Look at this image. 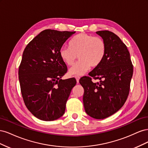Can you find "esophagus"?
Listing matches in <instances>:
<instances>
[{"mask_svg":"<svg viewBox=\"0 0 148 148\" xmlns=\"http://www.w3.org/2000/svg\"><path fill=\"white\" fill-rule=\"evenodd\" d=\"M75 78H76V79H77V82L79 83V78H80L79 76H78V75L75 76Z\"/></svg>","mask_w":148,"mask_h":148,"instance_id":"34e87169","label":"esophagus"}]
</instances>
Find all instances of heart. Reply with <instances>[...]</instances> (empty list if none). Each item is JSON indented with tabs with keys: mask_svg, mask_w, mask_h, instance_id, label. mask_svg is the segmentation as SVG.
<instances>
[{
	"mask_svg": "<svg viewBox=\"0 0 148 148\" xmlns=\"http://www.w3.org/2000/svg\"><path fill=\"white\" fill-rule=\"evenodd\" d=\"M104 39L86 33H80L70 42V46H62L59 51L61 59L67 65H71L76 59L79 60L69 70L71 75H81L90 66L96 67L104 60L106 53Z\"/></svg>",
	"mask_w": 148,
	"mask_h": 148,
	"instance_id": "1",
	"label": "heart"
}]
</instances>
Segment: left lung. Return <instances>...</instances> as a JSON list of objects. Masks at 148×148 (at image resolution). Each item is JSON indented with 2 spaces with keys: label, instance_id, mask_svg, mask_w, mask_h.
<instances>
[{
  "label": "left lung",
  "instance_id": "1",
  "mask_svg": "<svg viewBox=\"0 0 148 148\" xmlns=\"http://www.w3.org/2000/svg\"><path fill=\"white\" fill-rule=\"evenodd\" d=\"M96 33L106 44V53L99 65L89 77H83L79 83L84 88V110L96 119H104L122 107L129 95L133 67L126 45L119 36L109 31ZM100 82L93 83L92 78Z\"/></svg>",
  "mask_w": 148,
  "mask_h": 148
}]
</instances>
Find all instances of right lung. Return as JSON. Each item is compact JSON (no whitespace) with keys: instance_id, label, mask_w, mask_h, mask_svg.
<instances>
[{"instance_id":"add662e5","label":"right lung","mask_w":148,"mask_h":148,"mask_svg":"<svg viewBox=\"0 0 148 148\" xmlns=\"http://www.w3.org/2000/svg\"><path fill=\"white\" fill-rule=\"evenodd\" d=\"M75 31L46 29L31 41L18 69L21 92L27 109L36 117L52 121L65 113L66 102L77 81L60 79L67 67L59 51Z\"/></svg>"}]
</instances>
